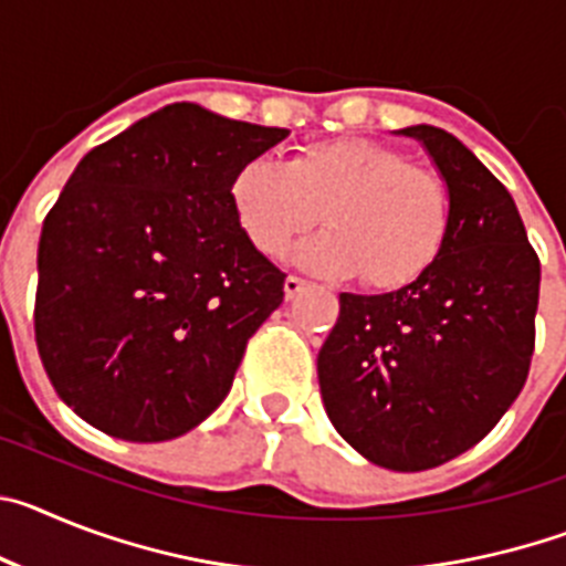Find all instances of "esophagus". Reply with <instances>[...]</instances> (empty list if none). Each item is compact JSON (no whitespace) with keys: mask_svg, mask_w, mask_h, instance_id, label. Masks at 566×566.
<instances>
[{"mask_svg":"<svg viewBox=\"0 0 566 566\" xmlns=\"http://www.w3.org/2000/svg\"><path fill=\"white\" fill-rule=\"evenodd\" d=\"M306 286H308L306 280H300V277H294V274H289L286 283H283V292H286V300H294Z\"/></svg>","mask_w":566,"mask_h":566,"instance_id":"34e87169","label":"esophagus"}]
</instances>
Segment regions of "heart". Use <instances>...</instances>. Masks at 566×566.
<instances>
[{
    "label": "heart",
    "mask_w": 566,
    "mask_h": 566,
    "mask_svg": "<svg viewBox=\"0 0 566 566\" xmlns=\"http://www.w3.org/2000/svg\"><path fill=\"white\" fill-rule=\"evenodd\" d=\"M229 207L243 238L283 258L319 221L294 260L319 277H354L374 292H399L437 266L453 223L439 175L408 164L371 138H332L297 149L289 164L249 158L229 181Z\"/></svg>",
    "instance_id": "heart-1"
}]
</instances>
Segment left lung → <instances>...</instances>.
I'll return each mask as SVG.
<instances>
[{
	"label": "left lung",
	"mask_w": 566,
	"mask_h": 566,
	"mask_svg": "<svg viewBox=\"0 0 566 566\" xmlns=\"http://www.w3.org/2000/svg\"><path fill=\"white\" fill-rule=\"evenodd\" d=\"M399 135L437 164L451 234L413 286L339 294L317 377L339 437L379 468L413 473L482 442L524 388L542 263L504 184L459 138L431 124Z\"/></svg>",
	"instance_id": "left-lung-1"
}]
</instances>
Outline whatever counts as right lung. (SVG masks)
Listing matches in <instances>:
<instances>
[{
	"mask_svg": "<svg viewBox=\"0 0 566 566\" xmlns=\"http://www.w3.org/2000/svg\"><path fill=\"white\" fill-rule=\"evenodd\" d=\"M286 135L181 102L73 169L39 238L33 326L84 422L167 442L227 399L286 280L234 223L229 181Z\"/></svg>",
	"mask_w": 566,
	"mask_h": 566,
	"instance_id": "1",
	"label": "right lung"
}]
</instances>
